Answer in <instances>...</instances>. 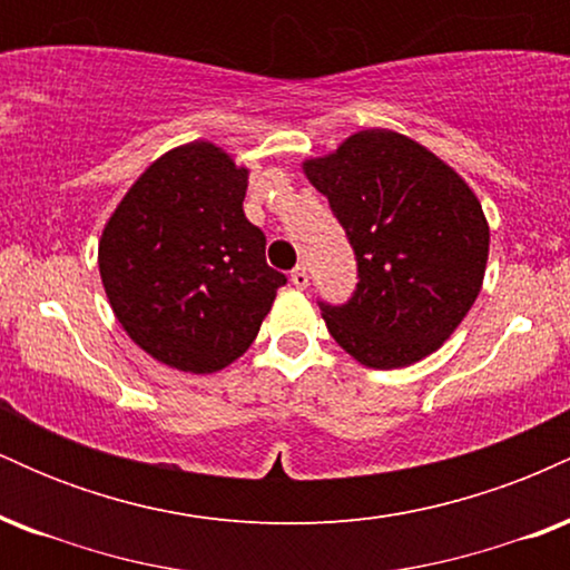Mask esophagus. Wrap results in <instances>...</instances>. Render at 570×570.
Masks as SVG:
<instances>
[{
  "label": "esophagus",
  "instance_id": "1",
  "mask_svg": "<svg viewBox=\"0 0 570 570\" xmlns=\"http://www.w3.org/2000/svg\"><path fill=\"white\" fill-rule=\"evenodd\" d=\"M307 278H311V276H307V267H305V265H297V267H294V271H292V284L297 286V289H305Z\"/></svg>",
  "mask_w": 570,
  "mask_h": 570
}]
</instances>
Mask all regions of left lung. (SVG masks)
I'll use <instances>...</instances> for the list:
<instances>
[{"mask_svg": "<svg viewBox=\"0 0 570 570\" xmlns=\"http://www.w3.org/2000/svg\"><path fill=\"white\" fill-rule=\"evenodd\" d=\"M303 171L348 235L358 284L322 303L330 335L358 364L399 370L455 332L482 289L490 227L472 187L423 144L370 128Z\"/></svg>", "mask_w": 570, "mask_h": 570, "instance_id": "left-lung-1", "label": "left lung"}]
</instances>
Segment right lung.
Instances as JSON below:
<instances>
[{"label":"right lung","instance_id":"add662e5","mask_svg":"<svg viewBox=\"0 0 570 570\" xmlns=\"http://www.w3.org/2000/svg\"><path fill=\"white\" fill-rule=\"evenodd\" d=\"M248 168L212 141L168 149L104 225L98 271L117 322L160 364L212 375L244 356L284 273L244 214Z\"/></svg>","mask_w":570,"mask_h":570}]
</instances>
